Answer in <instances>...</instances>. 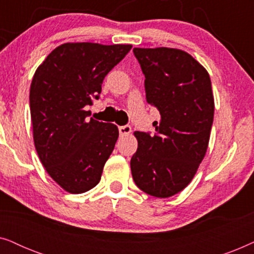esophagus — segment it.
Masks as SVG:
<instances>
[{
	"mask_svg": "<svg viewBox=\"0 0 254 254\" xmlns=\"http://www.w3.org/2000/svg\"><path fill=\"white\" fill-rule=\"evenodd\" d=\"M131 131V127L129 126V125H126V126H120L119 127V133L121 136H125V135H128L130 134Z\"/></svg>",
	"mask_w": 254,
	"mask_h": 254,
	"instance_id": "esophagus-1",
	"label": "esophagus"
}]
</instances>
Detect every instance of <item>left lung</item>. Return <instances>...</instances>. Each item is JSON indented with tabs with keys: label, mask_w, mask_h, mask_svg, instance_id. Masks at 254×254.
Returning a JSON list of instances; mask_svg holds the SVG:
<instances>
[{
	"label": "left lung",
	"mask_w": 254,
	"mask_h": 254,
	"mask_svg": "<svg viewBox=\"0 0 254 254\" xmlns=\"http://www.w3.org/2000/svg\"><path fill=\"white\" fill-rule=\"evenodd\" d=\"M144 74L145 98L161 120L156 133L135 131L137 150L130 159L138 189L156 197L182 192L206 155L214 119L208 71L177 48H134Z\"/></svg>",
	"instance_id": "8db88e82"
}]
</instances>
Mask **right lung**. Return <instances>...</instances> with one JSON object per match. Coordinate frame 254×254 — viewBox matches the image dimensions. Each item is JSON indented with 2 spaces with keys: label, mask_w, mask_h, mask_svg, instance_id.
I'll return each instance as SVG.
<instances>
[{
  "label": "right lung",
  "mask_w": 254,
  "mask_h": 254,
  "mask_svg": "<svg viewBox=\"0 0 254 254\" xmlns=\"http://www.w3.org/2000/svg\"><path fill=\"white\" fill-rule=\"evenodd\" d=\"M131 45L67 43L37 68L30 88L33 141L44 168L72 194L99 183L119 137L113 124L90 119L86 105L98 99L105 76Z\"/></svg>",
  "instance_id": "1"
}]
</instances>
